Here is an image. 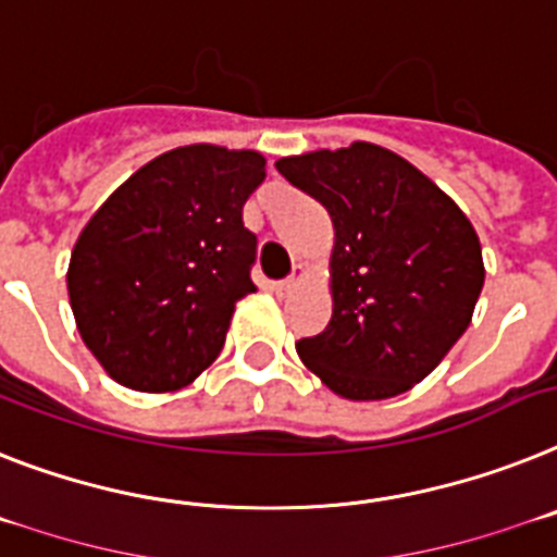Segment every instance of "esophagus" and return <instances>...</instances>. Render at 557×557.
<instances>
[{
	"instance_id": "esophagus-1",
	"label": "esophagus",
	"mask_w": 557,
	"mask_h": 557,
	"mask_svg": "<svg viewBox=\"0 0 557 557\" xmlns=\"http://www.w3.org/2000/svg\"><path fill=\"white\" fill-rule=\"evenodd\" d=\"M300 277H302V265H294L292 277H286V280H280V283H274V292H277L280 297H283V294H292L294 288H297V283H300Z\"/></svg>"
}]
</instances>
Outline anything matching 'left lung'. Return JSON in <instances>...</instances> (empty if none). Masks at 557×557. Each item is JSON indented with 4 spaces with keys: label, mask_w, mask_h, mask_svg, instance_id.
Wrapping results in <instances>:
<instances>
[{
    "label": "left lung",
    "mask_w": 557,
    "mask_h": 557,
    "mask_svg": "<svg viewBox=\"0 0 557 557\" xmlns=\"http://www.w3.org/2000/svg\"><path fill=\"white\" fill-rule=\"evenodd\" d=\"M274 166L334 221V314L322 334L297 343V354L345 399L405 394L473 320L484 286L473 223L413 163L376 144Z\"/></svg>",
    "instance_id": "1"
}]
</instances>
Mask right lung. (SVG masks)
Returning a JSON list of instances; mask_svg holds the SVG:
<instances>
[{"mask_svg":"<svg viewBox=\"0 0 557 557\" xmlns=\"http://www.w3.org/2000/svg\"><path fill=\"white\" fill-rule=\"evenodd\" d=\"M265 158L212 144L152 158L101 203L70 255L78 334L112 380L177 391L212 366L235 302L255 292L243 203Z\"/></svg>","mask_w":557,"mask_h":557,"instance_id":"right-lung-1","label":"right lung"}]
</instances>
